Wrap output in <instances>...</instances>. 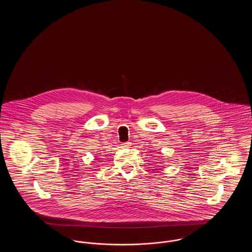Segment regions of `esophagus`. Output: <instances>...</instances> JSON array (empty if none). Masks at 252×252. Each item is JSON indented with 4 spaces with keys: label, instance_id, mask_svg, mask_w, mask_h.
<instances>
[{
    "label": "esophagus",
    "instance_id": "1",
    "mask_svg": "<svg viewBox=\"0 0 252 252\" xmlns=\"http://www.w3.org/2000/svg\"><path fill=\"white\" fill-rule=\"evenodd\" d=\"M121 145H122V147H124V148H128V147H130L131 143H129V142H126V143H123V144H121Z\"/></svg>",
    "mask_w": 252,
    "mask_h": 252
}]
</instances>
